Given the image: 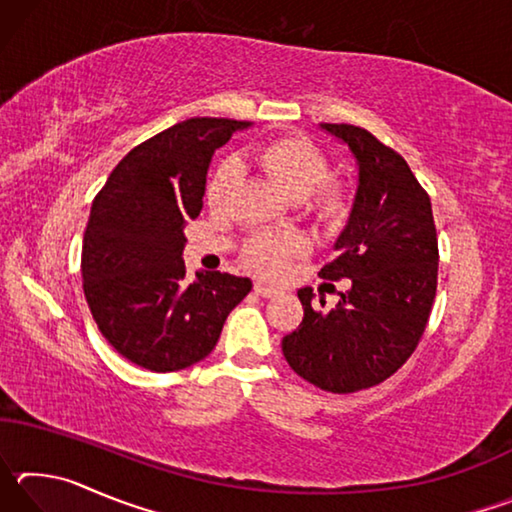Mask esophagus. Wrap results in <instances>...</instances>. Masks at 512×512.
I'll use <instances>...</instances> for the list:
<instances>
[{
	"label": "esophagus",
	"instance_id": "1",
	"mask_svg": "<svg viewBox=\"0 0 512 512\" xmlns=\"http://www.w3.org/2000/svg\"><path fill=\"white\" fill-rule=\"evenodd\" d=\"M255 293L262 298H273L280 293V289H275V287H271V284H264V282H255Z\"/></svg>",
	"mask_w": 512,
	"mask_h": 512
}]
</instances>
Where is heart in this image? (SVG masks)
I'll list each match as a JSON object with an SVG mask.
<instances>
[{"mask_svg": "<svg viewBox=\"0 0 512 512\" xmlns=\"http://www.w3.org/2000/svg\"><path fill=\"white\" fill-rule=\"evenodd\" d=\"M255 164L273 183L291 198L309 196V210L320 221L339 223L348 214V189L341 180H329L327 155L305 137H275L255 146L246 155L225 160L214 171L205 189V198L214 210L228 205L232 189L237 185L239 169ZM307 253V239L300 232H259L244 244V262L259 275H280L293 257Z\"/></svg>", "mask_w": 512, "mask_h": 512, "instance_id": "1", "label": "heart"}]
</instances>
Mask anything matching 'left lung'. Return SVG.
Returning <instances> with one entry per match:
<instances>
[{
	"mask_svg": "<svg viewBox=\"0 0 512 512\" xmlns=\"http://www.w3.org/2000/svg\"><path fill=\"white\" fill-rule=\"evenodd\" d=\"M350 146L359 187L336 257L320 277L352 287L334 309H314L298 291L305 318L282 339L289 366L329 393H357L395 375L427 327L438 287V237L431 198L409 164L366 128L320 124ZM325 307V300H320Z\"/></svg>",
	"mask_w": 512,
	"mask_h": 512,
	"instance_id": "obj_1",
	"label": "left lung"
}]
</instances>
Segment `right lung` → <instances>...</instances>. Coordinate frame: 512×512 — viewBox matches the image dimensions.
I'll list each match as a JSON object with an SVG mask.
<instances>
[{
	"mask_svg": "<svg viewBox=\"0 0 512 512\" xmlns=\"http://www.w3.org/2000/svg\"><path fill=\"white\" fill-rule=\"evenodd\" d=\"M250 121L194 117L167 128L112 169L90 210L81 273L92 318L121 357L151 372L194 366L253 282L187 277L185 221L203 207L214 151Z\"/></svg>",
	"mask_w": 512,
	"mask_h": 512,
	"instance_id": "obj_1",
	"label": "right lung"
}]
</instances>
